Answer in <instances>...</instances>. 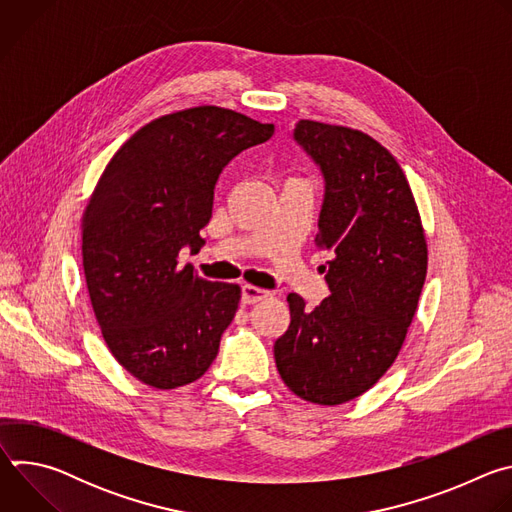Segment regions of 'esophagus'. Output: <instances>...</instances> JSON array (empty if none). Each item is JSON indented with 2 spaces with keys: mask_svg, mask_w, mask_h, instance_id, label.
I'll use <instances>...</instances> for the list:
<instances>
[{
  "mask_svg": "<svg viewBox=\"0 0 512 512\" xmlns=\"http://www.w3.org/2000/svg\"><path fill=\"white\" fill-rule=\"evenodd\" d=\"M267 296H269V291H265L261 287H255V285H249V283H245L243 289H241L243 304H257V302L265 300Z\"/></svg>",
  "mask_w": 512,
  "mask_h": 512,
  "instance_id": "esophagus-1",
  "label": "esophagus"
}]
</instances>
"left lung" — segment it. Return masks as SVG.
<instances>
[{
	"instance_id": "obj_1",
	"label": "left lung",
	"mask_w": 512,
	"mask_h": 512,
	"mask_svg": "<svg viewBox=\"0 0 512 512\" xmlns=\"http://www.w3.org/2000/svg\"><path fill=\"white\" fill-rule=\"evenodd\" d=\"M296 141L326 182L316 245L330 296L314 310L289 294V328L273 354L283 383L318 405L369 391L395 362L427 273L409 182L391 152L358 129L300 119Z\"/></svg>"
}]
</instances>
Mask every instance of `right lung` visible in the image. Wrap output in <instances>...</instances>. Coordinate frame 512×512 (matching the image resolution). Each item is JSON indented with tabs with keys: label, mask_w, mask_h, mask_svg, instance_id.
<instances>
[{
	"label": "right lung",
	"mask_w": 512,
	"mask_h": 512,
	"mask_svg": "<svg viewBox=\"0 0 512 512\" xmlns=\"http://www.w3.org/2000/svg\"><path fill=\"white\" fill-rule=\"evenodd\" d=\"M273 123L202 105L135 131L101 174L83 214V267L107 348L137 381L176 389L200 379L241 300L237 283L178 265L200 251L214 184Z\"/></svg>",
	"instance_id": "add662e5"
}]
</instances>
